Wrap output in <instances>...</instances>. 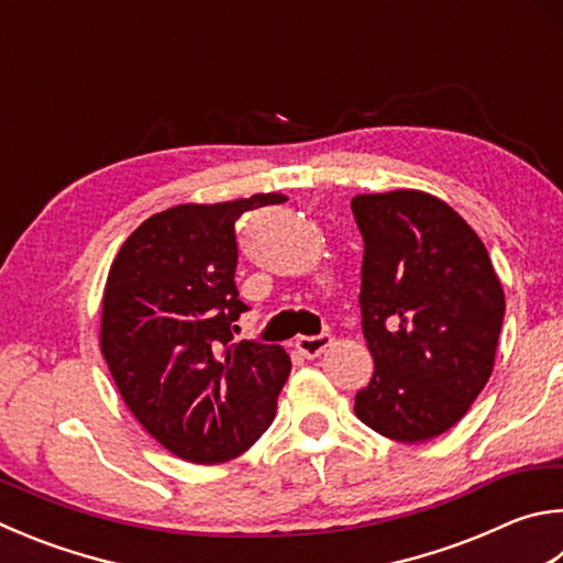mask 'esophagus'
Masks as SVG:
<instances>
[{"label":"esophagus","instance_id":"esophagus-1","mask_svg":"<svg viewBox=\"0 0 563 563\" xmlns=\"http://www.w3.org/2000/svg\"><path fill=\"white\" fill-rule=\"evenodd\" d=\"M332 344V334H314V336H298V342H295V346H298V352L302 356H308V360H314V356H320L327 346Z\"/></svg>","mask_w":563,"mask_h":563}]
</instances>
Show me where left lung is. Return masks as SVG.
Segmentation results:
<instances>
[{"label": "left lung", "instance_id": "obj_1", "mask_svg": "<svg viewBox=\"0 0 563 563\" xmlns=\"http://www.w3.org/2000/svg\"><path fill=\"white\" fill-rule=\"evenodd\" d=\"M362 330L372 382L360 421L423 443L467 413L493 374L505 292L485 243L445 201L416 189L360 194Z\"/></svg>", "mask_w": 563, "mask_h": 563}]
</instances>
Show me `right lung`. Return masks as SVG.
<instances>
[{"mask_svg":"<svg viewBox=\"0 0 563 563\" xmlns=\"http://www.w3.org/2000/svg\"><path fill=\"white\" fill-rule=\"evenodd\" d=\"M288 201L253 194L223 203H179L130 233L112 261L100 350L122 401L181 460L227 463L271 426L290 356L278 344L233 342L236 219Z\"/></svg>","mask_w":563,"mask_h":563,"instance_id":"add662e5","label":"right lung"}]
</instances>
